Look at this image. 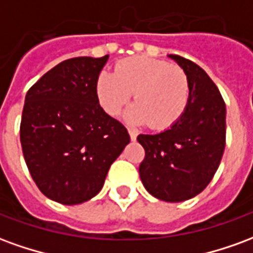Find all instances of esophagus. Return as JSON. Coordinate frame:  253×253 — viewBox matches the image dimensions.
I'll list each match as a JSON object with an SVG mask.
<instances>
[{
    "mask_svg": "<svg viewBox=\"0 0 253 253\" xmlns=\"http://www.w3.org/2000/svg\"><path fill=\"white\" fill-rule=\"evenodd\" d=\"M128 134H130V138H131V141H135L137 139V131L135 130H131V128H128Z\"/></svg>",
    "mask_w": 253,
    "mask_h": 253,
    "instance_id": "esophagus-1",
    "label": "esophagus"
}]
</instances>
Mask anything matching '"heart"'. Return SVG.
<instances>
[{"mask_svg":"<svg viewBox=\"0 0 253 253\" xmlns=\"http://www.w3.org/2000/svg\"><path fill=\"white\" fill-rule=\"evenodd\" d=\"M96 93L103 110L112 116L123 110L132 93L135 104L126 112L127 121L167 130L186 112L191 89L183 69L142 55L118 62L115 73H100Z\"/></svg>","mask_w":253,"mask_h":253,"instance_id":"1","label":"heart"}]
</instances>
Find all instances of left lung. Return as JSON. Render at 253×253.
Returning a JSON list of instances; mask_svg holds the SVG:
<instances>
[{
    "label": "left lung",
    "mask_w": 253,
    "mask_h": 253,
    "mask_svg": "<svg viewBox=\"0 0 253 253\" xmlns=\"http://www.w3.org/2000/svg\"><path fill=\"white\" fill-rule=\"evenodd\" d=\"M190 80V101L180 121L159 134H139L143 186L154 198L183 202L205 190L217 172L226 138V107L217 85L190 59L168 55Z\"/></svg>",
    "instance_id": "8db88e82"
}]
</instances>
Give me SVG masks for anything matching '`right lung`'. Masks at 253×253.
Instances as JSON below:
<instances>
[{"mask_svg":"<svg viewBox=\"0 0 253 253\" xmlns=\"http://www.w3.org/2000/svg\"><path fill=\"white\" fill-rule=\"evenodd\" d=\"M108 55L58 63L27 92L23 154L51 201L80 205L100 192L111 164L130 142L126 127L100 107L96 81Z\"/></svg>","mask_w":253,"mask_h":253,"instance_id":"obj_1","label":"right lung"}]
</instances>
